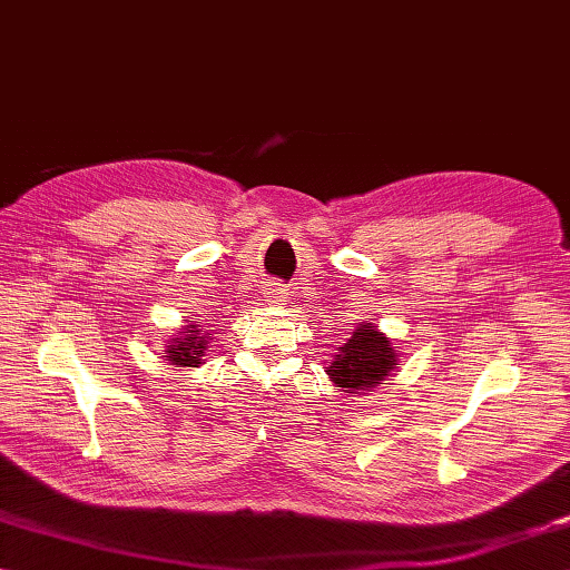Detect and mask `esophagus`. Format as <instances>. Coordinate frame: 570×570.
Here are the masks:
<instances>
[{"mask_svg": "<svg viewBox=\"0 0 570 570\" xmlns=\"http://www.w3.org/2000/svg\"><path fill=\"white\" fill-rule=\"evenodd\" d=\"M284 294H286V288H282V284H272V286L267 288V298H269V301H282Z\"/></svg>", "mask_w": 570, "mask_h": 570, "instance_id": "esophagus-1", "label": "esophagus"}]
</instances>
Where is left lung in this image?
I'll list each match as a JSON object with an SVG mask.
<instances>
[{
	"instance_id": "left-lung-1",
	"label": "left lung",
	"mask_w": 570,
	"mask_h": 570,
	"mask_svg": "<svg viewBox=\"0 0 570 570\" xmlns=\"http://www.w3.org/2000/svg\"><path fill=\"white\" fill-rule=\"evenodd\" d=\"M395 366V346L371 323H363L337 348V356L327 368V375L337 387H346L352 390V395H358V390L383 385L387 373Z\"/></svg>"
}]
</instances>
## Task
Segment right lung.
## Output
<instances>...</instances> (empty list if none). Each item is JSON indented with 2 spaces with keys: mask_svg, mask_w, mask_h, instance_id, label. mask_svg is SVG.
I'll return each instance as SVG.
<instances>
[{
  "mask_svg": "<svg viewBox=\"0 0 570 570\" xmlns=\"http://www.w3.org/2000/svg\"><path fill=\"white\" fill-rule=\"evenodd\" d=\"M207 334H202L197 325H187L185 337L173 340V344L168 346L166 361L175 363V366H197V363H202L204 352H207Z\"/></svg>",
  "mask_w": 570,
  "mask_h": 570,
  "instance_id": "1",
  "label": "right lung"
}]
</instances>
